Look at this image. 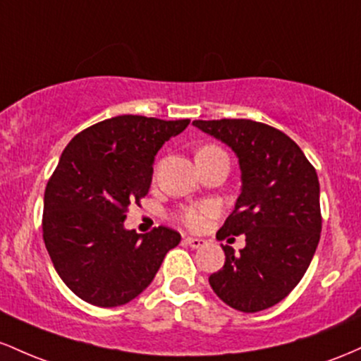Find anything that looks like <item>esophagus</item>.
<instances>
[{
	"instance_id": "obj_1",
	"label": "esophagus",
	"mask_w": 361,
	"mask_h": 361,
	"mask_svg": "<svg viewBox=\"0 0 361 361\" xmlns=\"http://www.w3.org/2000/svg\"><path fill=\"white\" fill-rule=\"evenodd\" d=\"M184 244L191 245V247H194V249H200V247L206 244V240H202V238H200V237H185Z\"/></svg>"
}]
</instances>
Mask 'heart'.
I'll list each match as a JSON object with an SVG mask.
<instances>
[{"label":"heart","instance_id":"1","mask_svg":"<svg viewBox=\"0 0 361 361\" xmlns=\"http://www.w3.org/2000/svg\"><path fill=\"white\" fill-rule=\"evenodd\" d=\"M208 148L212 147H206L202 149H208ZM202 149H200V152H202ZM213 213H214L213 206L200 204V206H194V208L185 209V212L182 213V220H184L185 225L191 226V228H201V226H204L206 221L213 216Z\"/></svg>","mask_w":361,"mask_h":361}]
</instances>
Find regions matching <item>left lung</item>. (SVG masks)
I'll use <instances>...</instances> for the list:
<instances>
[{
	"label": "left lung",
	"instance_id": "obj_1",
	"mask_svg": "<svg viewBox=\"0 0 361 361\" xmlns=\"http://www.w3.org/2000/svg\"><path fill=\"white\" fill-rule=\"evenodd\" d=\"M235 153L240 196L216 233L245 235L224 268L209 276L216 297L235 310L259 312L281 302L303 278L321 238V204L315 169L291 137L250 119L194 121Z\"/></svg>",
	"mask_w": 361,
	"mask_h": 361
}]
</instances>
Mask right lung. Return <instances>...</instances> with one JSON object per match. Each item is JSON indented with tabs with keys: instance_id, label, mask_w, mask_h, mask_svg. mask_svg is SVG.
<instances>
[{
	"instance_id": "right-lung-1",
	"label": "right lung",
	"mask_w": 361,
	"mask_h": 361,
	"mask_svg": "<svg viewBox=\"0 0 361 361\" xmlns=\"http://www.w3.org/2000/svg\"><path fill=\"white\" fill-rule=\"evenodd\" d=\"M189 123L111 117L76 135L61 153L44 192L42 230L52 264L76 297L97 307L131 302L180 242L169 226L141 235L124 220L149 191L159 149Z\"/></svg>"
}]
</instances>
